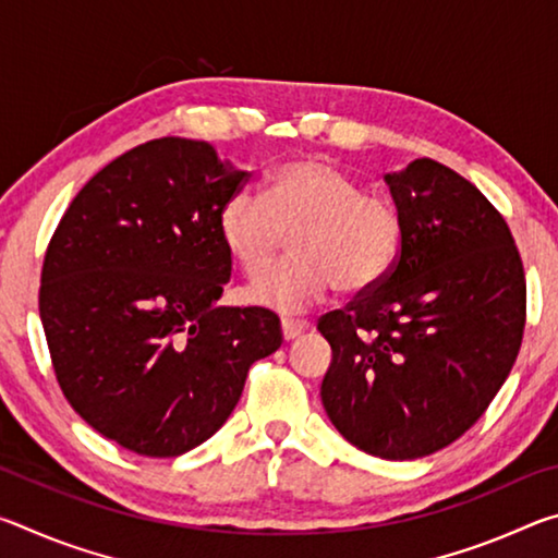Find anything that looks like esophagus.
<instances>
[{
  "instance_id": "esophagus-1",
  "label": "esophagus",
  "mask_w": 558,
  "mask_h": 558,
  "mask_svg": "<svg viewBox=\"0 0 558 558\" xmlns=\"http://www.w3.org/2000/svg\"><path fill=\"white\" fill-rule=\"evenodd\" d=\"M307 327H310V325L305 323V319H282V323H280L282 339H286V342H290V339L305 335Z\"/></svg>"
}]
</instances>
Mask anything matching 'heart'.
<instances>
[{"mask_svg":"<svg viewBox=\"0 0 558 558\" xmlns=\"http://www.w3.org/2000/svg\"><path fill=\"white\" fill-rule=\"evenodd\" d=\"M290 235L292 258L251 282L245 298L282 315L305 313L329 290L364 292L389 276L401 251V216L389 196L329 159H292L272 169L260 199L235 192L221 204L216 231L245 276L266 270Z\"/></svg>","mask_w":558,"mask_h":558,"instance_id":"heart-1","label":"heart"}]
</instances>
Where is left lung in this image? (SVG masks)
<instances>
[{
  "label": "left lung",
  "mask_w": 558,
  "mask_h": 558,
  "mask_svg": "<svg viewBox=\"0 0 558 558\" xmlns=\"http://www.w3.org/2000/svg\"><path fill=\"white\" fill-rule=\"evenodd\" d=\"M401 251L379 286L319 319L323 405L359 450L415 460L458 440L512 372L526 282L509 226L436 159L386 174Z\"/></svg>",
  "instance_id": "8db88e82"
}]
</instances>
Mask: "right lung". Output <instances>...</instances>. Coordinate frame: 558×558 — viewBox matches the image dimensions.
Instances as JSON below:
<instances>
[{"label": "right lung", "mask_w": 558, "mask_h": 558, "mask_svg": "<svg viewBox=\"0 0 558 558\" xmlns=\"http://www.w3.org/2000/svg\"><path fill=\"white\" fill-rule=\"evenodd\" d=\"M248 182L202 140L159 137L75 194L41 270L39 313L73 411L137 456L202 446L282 344L260 307H219L231 256L221 204Z\"/></svg>", "instance_id": "obj_1"}]
</instances>
